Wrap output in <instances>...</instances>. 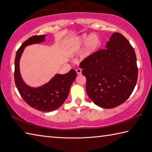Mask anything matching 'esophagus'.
I'll return each instance as SVG.
<instances>
[{"instance_id":"34e87169","label":"esophagus","mask_w":152,"mask_h":152,"mask_svg":"<svg viewBox=\"0 0 152 152\" xmlns=\"http://www.w3.org/2000/svg\"><path fill=\"white\" fill-rule=\"evenodd\" d=\"M76 72L78 74H82V69H77L76 70Z\"/></svg>"}]
</instances>
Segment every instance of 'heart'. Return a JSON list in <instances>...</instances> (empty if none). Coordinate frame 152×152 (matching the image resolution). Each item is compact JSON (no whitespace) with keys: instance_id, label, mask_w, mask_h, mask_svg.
I'll list each match as a JSON object with an SVG mask.
<instances>
[{"instance_id":"obj_1","label":"heart","mask_w":152,"mask_h":152,"mask_svg":"<svg viewBox=\"0 0 152 152\" xmlns=\"http://www.w3.org/2000/svg\"><path fill=\"white\" fill-rule=\"evenodd\" d=\"M86 44H88L83 56L89 57L98 51L101 46V40L96 35L84 34L70 40L67 44L66 49L69 52H77L82 50Z\"/></svg>"}]
</instances>
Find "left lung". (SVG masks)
Instances as JSON below:
<instances>
[{
	"instance_id": "1",
	"label": "left lung",
	"mask_w": 152,
	"mask_h": 152,
	"mask_svg": "<svg viewBox=\"0 0 152 152\" xmlns=\"http://www.w3.org/2000/svg\"><path fill=\"white\" fill-rule=\"evenodd\" d=\"M86 78V92L95 104L113 108L129 97L138 78L137 57L129 42L115 33L100 50L80 64Z\"/></svg>"
}]
</instances>
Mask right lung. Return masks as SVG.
<instances>
[{"label":"right lung","instance_id":"add662e5","mask_svg":"<svg viewBox=\"0 0 152 152\" xmlns=\"http://www.w3.org/2000/svg\"><path fill=\"white\" fill-rule=\"evenodd\" d=\"M45 37L46 35L31 37L19 48L15 59L14 80L19 94L27 104L38 110L51 112L59 108L65 101L70 86L76 77V72L72 69L65 74H57L49 82L38 88H32L24 82L19 70V60L25 48L42 42Z\"/></svg>","mask_w":152,"mask_h":152}]
</instances>
